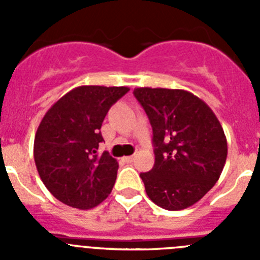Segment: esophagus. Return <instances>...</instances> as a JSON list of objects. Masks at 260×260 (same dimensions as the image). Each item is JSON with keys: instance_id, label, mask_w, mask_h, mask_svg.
I'll return each mask as SVG.
<instances>
[{"instance_id": "1", "label": "esophagus", "mask_w": 260, "mask_h": 260, "mask_svg": "<svg viewBox=\"0 0 260 260\" xmlns=\"http://www.w3.org/2000/svg\"><path fill=\"white\" fill-rule=\"evenodd\" d=\"M125 160H126V161H127V162H132L133 160H134V156H126Z\"/></svg>"}]
</instances>
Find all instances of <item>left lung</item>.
Listing matches in <instances>:
<instances>
[{"label":"left lung","instance_id":"1","mask_svg":"<svg viewBox=\"0 0 260 260\" xmlns=\"http://www.w3.org/2000/svg\"><path fill=\"white\" fill-rule=\"evenodd\" d=\"M134 96L148 116L155 164L141 173L148 198L180 211L213 187L228 155L221 123L206 103L185 89L139 87Z\"/></svg>","mask_w":260,"mask_h":260}]
</instances>
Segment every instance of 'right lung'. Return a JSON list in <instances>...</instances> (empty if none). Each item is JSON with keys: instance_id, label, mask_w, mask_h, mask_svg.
Returning a JSON list of instances; mask_svg holds the SVG:
<instances>
[{"instance_id": "add662e5", "label": "right lung", "mask_w": 260, "mask_h": 260, "mask_svg": "<svg viewBox=\"0 0 260 260\" xmlns=\"http://www.w3.org/2000/svg\"><path fill=\"white\" fill-rule=\"evenodd\" d=\"M128 89L77 87L43 117L35 135L34 157L41 181L59 202L89 210L110 194L118 162L108 152L98 153L104 141L100 128L109 108Z\"/></svg>"}]
</instances>
